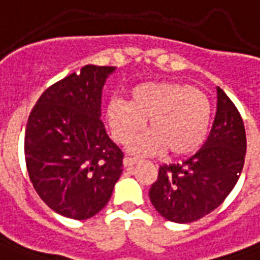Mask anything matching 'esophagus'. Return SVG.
<instances>
[{"instance_id": "34e87169", "label": "esophagus", "mask_w": 260, "mask_h": 260, "mask_svg": "<svg viewBox=\"0 0 260 260\" xmlns=\"http://www.w3.org/2000/svg\"><path fill=\"white\" fill-rule=\"evenodd\" d=\"M135 164H138V159L131 158V157H125L124 158V167L129 168V167H134Z\"/></svg>"}]
</instances>
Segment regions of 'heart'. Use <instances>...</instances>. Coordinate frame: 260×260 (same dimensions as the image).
<instances>
[{"mask_svg": "<svg viewBox=\"0 0 260 260\" xmlns=\"http://www.w3.org/2000/svg\"><path fill=\"white\" fill-rule=\"evenodd\" d=\"M211 117L207 93L178 81L142 82L131 89L129 101L114 98L106 107V120L118 143L134 139L147 120L149 132L129 146L139 155L165 149L172 155L191 154L207 139Z\"/></svg>", "mask_w": 260, "mask_h": 260, "instance_id": "1", "label": "heart"}]
</instances>
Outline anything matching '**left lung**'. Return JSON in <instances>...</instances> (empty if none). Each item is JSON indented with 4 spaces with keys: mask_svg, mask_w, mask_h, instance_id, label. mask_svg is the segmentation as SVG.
Listing matches in <instances>:
<instances>
[{
    "mask_svg": "<svg viewBox=\"0 0 260 260\" xmlns=\"http://www.w3.org/2000/svg\"><path fill=\"white\" fill-rule=\"evenodd\" d=\"M218 103L212 129L203 147L182 164L159 167L150 187V201L167 220H199L224 201L241 175L247 138L241 115L216 88Z\"/></svg>",
    "mask_w": 260,
    "mask_h": 260,
    "instance_id": "obj_1",
    "label": "left lung"
}]
</instances>
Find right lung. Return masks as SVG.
<instances>
[{
    "label": "right lung",
    "instance_id": "add662e5",
    "mask_svg": "<svg viewBox=\"0 0 260 260\" xmlns=\"http://www.w3.org/2000/svg\"><path fill=\"white\" fill-rule=\"evenodd\" d=\"M114 71L86 64L49 86L28 117V176L42 201L61 216L92 218L122 174L124 154L101 120L102 91Z\"/></svg>",
    "mask_w": 260,
    "mask_h": 260
}]
</instances>
